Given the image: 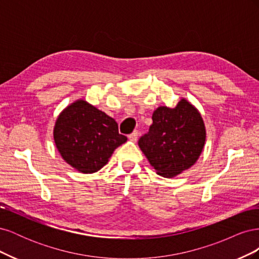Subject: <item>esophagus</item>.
<instances>
[{"mask_svg": "<svg viewBox=\"0 0 259 259\" xmlns=\"http://www.w3.org/2000/svg\"><path fill=\"white\" fill-rule=\"evenodd\" d=\"M137 138H138V132L137 131H134V132H133L132 133V134H130L128 135V139L131 140V142H136V140H137Z\"/></svg>", "mask_w": 259, "mask_h": 259, "instance_id": "obj_1", "label": "esophagus"}]
</instances>
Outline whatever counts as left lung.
<instances>
[{
    "label": "left lung",
    "mask_w": 259,
    "mask_h": 259,
    "mask_svg": "<svg viewBox=\"0 0 259 259\" xmlns=\"http://www.w3.org/2000/svg\"><path fill=\"white\" fill-rule=\"evenodd\" d=\"M152 121L138 146L156 173L169 178L191 167L199 159L206 137L197 109L182 99L173 109L159 107Z\"/></svg>",
    "instance_id": "obj_1"
}]
</instances>
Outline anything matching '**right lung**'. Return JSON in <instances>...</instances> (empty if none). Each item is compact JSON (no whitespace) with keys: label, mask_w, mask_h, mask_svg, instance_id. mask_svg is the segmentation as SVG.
Wrapping results in <instances>:
<instances>
[{"label":"right lung","mask_w":259,"mask_h":259,"mask_svg":"<svg viewBox=\"0 0 259 259\" xmlns=\"http://www.w3.org/2000/svg\"><path fill=\"white\" fill-rule=\"evenodd\" d=\"M54 140L68 164L84 174H91L106 165L127 137L120 134L112 117L84 100H77L59 114L54 127Z\"/></svg>","instance_id":"right-lung-1"}]
</instances>
